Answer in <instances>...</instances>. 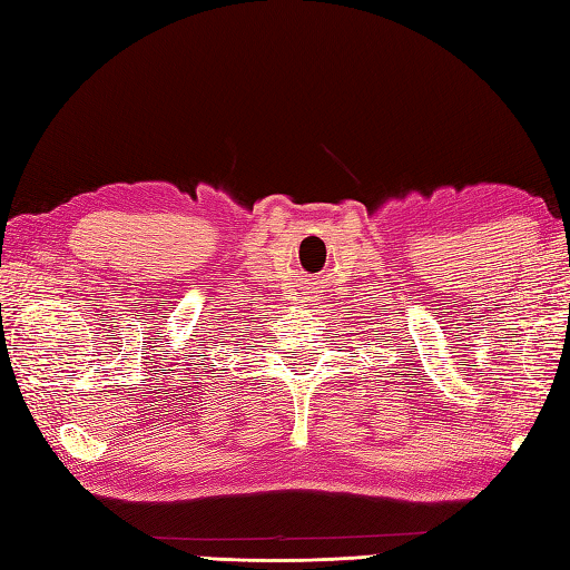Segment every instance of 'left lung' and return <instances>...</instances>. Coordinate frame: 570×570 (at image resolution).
I'll return each instance as SVG.
<instances>
[{"label":"left lung","instance_id":"8db88e82","mask_svg":"<svg viewBox=\"0 0 570 570\" xmlns=\"http://www.w3.org/2000/svg\"><path fill=\"white\" fill-rule=\"evenodd\" d=\"M377 341H380V337H377Z\"/></svg>","mask_w":570,"mask_h":570}]
</instances>
